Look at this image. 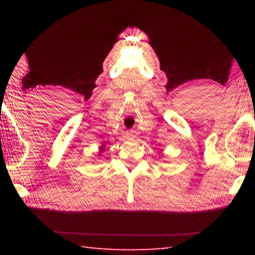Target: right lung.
<instances>
[{"label": "right lung", "mask_w": 255, "mask_h": 255, "mask_svg": "<svg viewBox=\"0 0 255 255\" xmlns=\"http://www.w3.org/2000/svg\"><path fill=\"white\" fill-rule=\"evenodd\" d=\"M103 150H105V144L101 145V147H100V154H99V156H101L102 153H103Z\"/></svg>", "instance_id": "obj_1"}]
</instances>
